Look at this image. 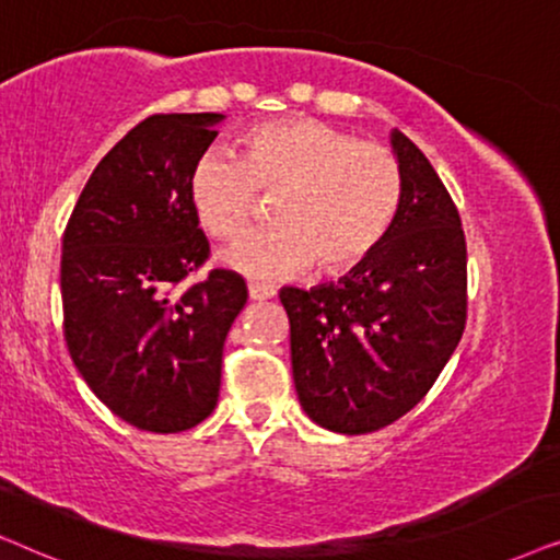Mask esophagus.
<instances>
[{
    "label": "esophagus",
    "instance_id": "1",
    "mask_svg": "<svg viewBox=\"0 0 560 560\" xmlns=\"http://www.w3.org/2000/svg\"><path fill=\"white\" fill-rule=\"evenodd\" d=\"M248 294L253 302H264V300H273L276 289L268 284H248Z\"/></svg>",
    "mask_w": 560,
    "mask_h": 560
}]
</instances>
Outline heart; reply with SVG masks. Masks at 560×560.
<instances>
[{
  "instance_id": "b5f03b06",
  "label": "heart",
  "mask_w": 560,
  "mask_h": 560,
  "mask_svg": "<svg viewBox=\"0 0 560 560\" xmlns=\"http://www.w3.org/2000/svg\"><path fill=\"white\" fill-rule=\"evenodd\" d=\"M243 159L207 151L194 161L189 199L199 225L233 241L276 199V228L237 241L225 264L279 279L315 264L346 276L376 256L405 202V168L392 148L363 143L315 117L260 122L243 136Z\"/></svg>"
}]
</instances>
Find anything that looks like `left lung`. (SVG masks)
Returning a JSON list of instances; mask_svg holds the SVG:
<instances>
[{
  "mask_svg": "<svg viewBox=\"0 0 560 560\" xmlns=\"http://www.w3.org/2000/svg\"><path fill=\"white\" fill-rule=\"evenodd\" d=\"M392 145L405 168V202L376 256L338 284L284 287L279 294L304 412L342 435L405 417L466 330L460 214L420 148L399 130Z\"/></svg>",
  "mask_w": 560,
  "mask_h": 560,
  "instance_id": "8db88e82",
  "label": "left lung"
}]
</instances>
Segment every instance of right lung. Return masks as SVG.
<instances>
[{"label": "right lung", "mask_w": 560, "mask_h": 560, "mask_svg": "<svg viewBox=\"0 0 560 560\" xmlns=\"http://www.w3.org/2000/svg\"><path fill=\"white\" fill-rule=\"evenodd\" d=\"M220 119L138 122L96 163L63 233L66 346L89 389L138 430L182 432L212 415L222 348L248 302L228 268L182 287L210 258L189 174Z\"/></svg>", "instance_id": "right-lung-1"}]
</instances>
